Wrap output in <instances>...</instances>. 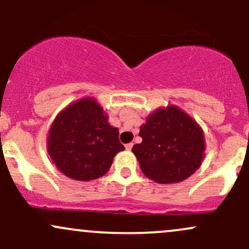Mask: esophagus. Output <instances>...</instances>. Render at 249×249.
<instances>
[{"instance_id": "34e87169", "label": "esophagus", "mask_w": 249, "mask_h": 249, "mask_svg": "<svg viewBox=\"0 0 249 249\" xmlns=\"http://www.w3.org/2000/svg\"><path fill=\"white\" fill-rule=\"evenodd\" d=\"M133 146H134V144L132 143V142H130V143H127V144H125V149L130 150L133 148Z\"/></svg>"}]
</instances>
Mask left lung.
<instances>
[{
	"label": "left lung",
	"instance_id": "1",
	"mask_svg": "<svg viewBox=\"0 0 249 249\" xmlns=\"http://www.w3.org/2000/svg\"><path fill=\"white\" fill-rule=\"evenodd\" d=\"M139 135L142 142L132 152L142 173L155 182H181L201 166L206 148L202 129L177 106L150 114Z\"/></svg>",
	"mask_w": 249,
	"mask_h": 249
}]
</instances>
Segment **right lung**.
<instances>
[{
  "label": "right lung",
  "mask_w": 249,
  "mask_h": 249,
  "mask_svg": "<svg viewBox=\"0 0 249 249\" xmlns=\"http://www.w3.org/2000/svg\"><path fill=\"white\" fill-rule=\"evenodd\" d=\"M47 148L53 162L66 177L90 181L103 177L113 159L124 149L119 129L93 97L74 102L55 117Z\"/></svg>",
  "instance_id": "1"
}]
</instances>
